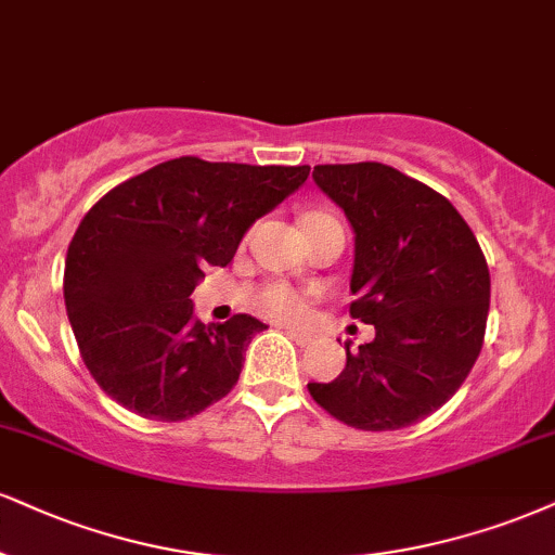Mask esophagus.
<instances>
[{
    "mask_svg": "<svg viewBox=\"0 0 555 555\" xmlns=\"http://www.w3.org/2000/svg\"><path fill=\"white\" fill-rule=\"evenodd\" d=\"M286 336L289 338H295V341L299 344V346H307L312 341V333H307V331H299V328H286Z\"/></svg>",
    "mask_w": 555,
    "mask_h": 555,
    "instance_id": "obj_1",
    "label": "esophagus"
}]
</instances>
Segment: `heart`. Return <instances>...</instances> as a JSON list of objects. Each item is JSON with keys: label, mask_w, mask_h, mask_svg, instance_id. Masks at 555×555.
I'll return each instance as SVG.
<instances>
[{"label": "heart", "mask_w": 555, "mask_h": 555, "mask_svg": "<svg viewBox=\"0 0 555 555\" xmlns=\"http://www.w3.org/2000/svg\"><path fill=\"white\" fill-rule=\"evenodd\" d=\"M256 302L260 310L266 312V315L276 318V320H295L302 315V310H305L302 295H299L295 286H289V284L266 286V289H260Z\"/></svg>", "instance_id": "b5f03b06"}]
</instances>
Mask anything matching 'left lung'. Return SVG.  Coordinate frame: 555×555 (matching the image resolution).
<instances>
[{
    "label": "left lung",
    "instance_id": "left-lung-1",
    "mask_svg": "<svg viewBox=\"0 0 555 555\" xmlns=\"http://www.w3.org/2000/svg\"><path fill=\"white\" fill-rule=\"evenodd\" d=\"M312 180L353 230L351 315L375 325V341H346L341 375L307 390L353 429H403L444 405L476 364L489 266L455 206L390 165H315Z\"/></svg>",
    "mask_w": 555,
    "mask_h": 555
}]
</instances>
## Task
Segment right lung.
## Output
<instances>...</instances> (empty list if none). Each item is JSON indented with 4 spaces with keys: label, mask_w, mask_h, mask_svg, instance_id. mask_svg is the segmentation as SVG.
Returning a JSON list of instances; mask_svg holds the SVG:
<instances>
[{
    "label": "right lung",
    "mask_w": 555,
    "mask_h": 555,
    "mask_svg": "<svg viewBox=\"0 0 555 555\" xmlns=\"http://www.w3.org/2000/svg\"><path fill=\"white\" fill-rule=\"evenodd\" d=\"M310 165L178 157L105 193L79 222L64 302L87 370L124 409L183 422L232 390L250 315L204 325L191 295L206 266H227L256 219L276 209Z\"/></svg>",
    "instance_id": "obj_1"
}]
</instances>
